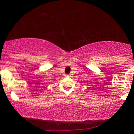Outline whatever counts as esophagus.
Listing matches in <instances>:
<instances>
[{
	"mask_svg": "<svg viewBox=\"0 0 134 134\" xmlns=\"http://www.w3.org/2000/svg\"><path fill=\"white\" fill-rule=\"evenodd\" d=\"M67 77H70V75H67Z\"/></svg>",
	"mask_w": 134,
	"mask_h": 134,
	"instance_id": "obj_1",
	"label": "esophagus"
}]
</instances>
